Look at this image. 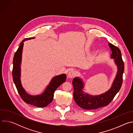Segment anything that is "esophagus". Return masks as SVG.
Instances as JSON below:
<instances>
[{"instance_id": "34e87169", "label": "esophagus", "mask_w": 133, "mask_h": 133, "mask_svg": "<svg viewBox=\"0 0 133 133\" xmlns=\"http://www.w3.org/2000/svg\"><path fill=\"white\" fill-rule=\"evenodd\" d=\"M76 75V71L75 70L71 69L69 71L68 74V77L69 78H72Z\"/></svg>"}]
</instances>
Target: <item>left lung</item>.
I'll use <instances>...</instances> for the list:
<instances>
[{"instance_id":"obj_1","label":"left lung","mask_w":133,"mask_h":133,"mask_svg":"<svg viewBox=\"0 0 133 133\" xmlns=\"http://www.w3.org/2000/svg\"><path fill=\"white\" fill-rule=\"evenodd\" d=\"M108 45L112 51L110 58L114 61L117 67L115 78L111 87L106 92L97 95H91L85 92L84 83L82 78L76 77L73 79L72 84L74 87V98L80 107L85 109H95L106 106L114 98L120 90L123 83V75L124 71V64L122 59L120 49L111 43Z\"/></svg>"}]
</instances>
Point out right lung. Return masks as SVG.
<instances>
[{"instance_id": "obj_1", "label": "right lung", "mask_w": 133, "mask_h": 133, "mask_svg": "<svg viewBox=\"0 0 133 133\" xmlns=\"http://www.w3.org/2000/svg\"><path fill=\"white\" fill-rule=\"evenodd\" d=\"M34 38L35 37L28 38L24 39L21 43L19 47L15 52L13 58L12 78L19 94L25 103L38 107H44L52 102L55 91L61 84L66 82V75L65 74H62L54 77L43 92L41 94L31 95L26 91L23 87L21 79L24 42Z\"/></svg>"}]
</instances>
